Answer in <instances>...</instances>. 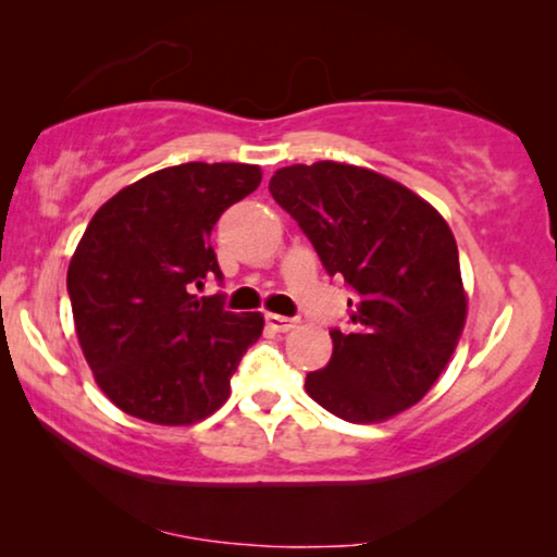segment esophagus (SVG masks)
<instances>
[{"mask_svg": "<svg viewBox=\"0 0 557 557\" xmlns=\"http://www.w3.org/2000/svg\"><path fill=\"white\" fill-rule=\"evenodd\" d=\"M265 324H269L271 330H276V332H288V330H294V326H296V319L281 317V314H265Z\"/></svg>", "mask_w": 557, "mask_h": 557, "instance_id": "1", "label": "esophagus"}]
</instances>
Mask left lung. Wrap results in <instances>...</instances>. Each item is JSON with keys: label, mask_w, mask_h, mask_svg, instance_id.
<instances>
[{"label": "left lung", "mask_w": 557, "mask_h": 557, "mask_svg": "<svg viewBox=\"0 0 557 557\" xmlns=\"http://www.w3.org/2000/svg\"><path fill=\"white\" fill-rule=\"evenodd\" d=\"M269 189L352 288L349 326L330 330L332 360L307 393L349 423L416 406L451 360L467 322L459 250L446 220L400 182L317 162L273 174Z\"/></svg>", "instance_id": "left-lung-1"}]
</instances>
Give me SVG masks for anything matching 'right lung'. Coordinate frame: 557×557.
Returning <instances> with one entry per match:
<instances>
[{
    "label": "right lung",
    "mask_w": 557,
    "mask_h": 557,
    "mask_svg": "<svg viewBox=\"0 0 557 557\" xmlns=\"http://www.w3.org/2000/svg\"><path fill=\"white\" fill-rule=\"evenodd\" d=\"M261 185L256 164L187 162L147 174L101 205L67 269L75 334L113 406L141 421L189 425L223 406L258 311L233 314L210 233Z\"/></svg>",
    "instance_id": "1"
}]
</instances>
